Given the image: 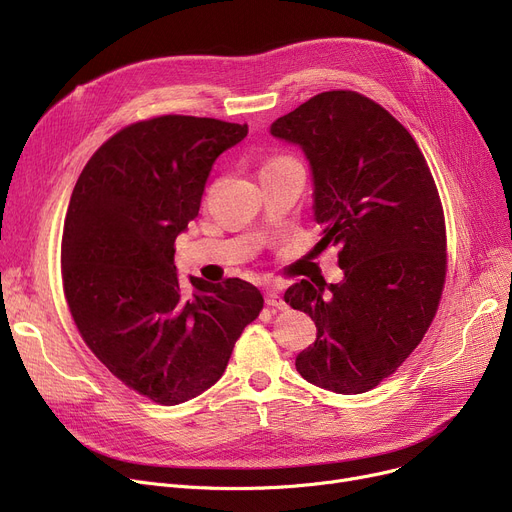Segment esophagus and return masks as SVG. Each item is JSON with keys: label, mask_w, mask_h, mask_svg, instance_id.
Listing matches in <instances>:
<instances>
[{"label": "esophagus", "mask_w": 512, "mask_h": 512, "mask_svg": "<svg viewBox=\"0 0 512 512\" xmlns=\"http://www.w3.org/2000/svg\"><path fill=\"white\" fill-rule=\"evenodd\" d=\"M265 305L272 307V309H284V307H286V303H284V299H282V294H280V288H278V286L265 288Z\"/></svg>", "instance_id": "esophagus-1"}]
</instances>
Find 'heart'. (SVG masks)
I'll use <instances>...</instances> for the list:
<instances>
[{"instance_id": "1", "label": "heart", "mask_w": 512, "mask_h": 512, "mask_svg": "<svg viewBox=\"0 0 512 512\" xmlns=\"http://www.w3.org/2000/svg\"><path fill=\"white\" fill-rule=\"evenodd\" d=\"M290 157H284V155H278V157H272L270 161H267V164L263 166V168H270V166H276V164H282V161H288Z\"/></svg>"}]
</instances>
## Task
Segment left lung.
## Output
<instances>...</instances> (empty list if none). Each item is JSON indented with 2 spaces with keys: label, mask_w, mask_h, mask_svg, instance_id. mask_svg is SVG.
I'll return each mask as SVG.
<instances>
[{
  "label": "left lung",
  "mask_w": 512,
  "mask_h": 512,
  "mask_svg": "<svg viewBox=\"0 0 512 512\" xmlns=\"http://www.w3.org/2000/svg\"><path fill=\"white\" fill-rule=\"evenodd\" d=\"M270 132L299 145L313 174L317 247H338L344 280H301L284 301L317 338L297 371L319 388L361 394L392 375L425 336L446 280L438 188L409 130L355 91H326Z\"/></svg>",
  "instance_id": "8db88e82"
}]
</instances>
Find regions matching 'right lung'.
I'll return each mask as SVG.
<instances>
[{
	"mask_svg": "<svg viewBox=\"0 0 512 512\" xmlns=\"http://www.w3.org/2000/svg\"><path fill=\"white\" fill-rule=\"evenodd\" d=\"M247 132L195 116L130 124L93 153L70 197L62 282L74 324L122 384L159 405L218 382L263 309L240 278L191 276L184 292L174 265V240L199 215L213 161Z\"/></svg>",
	"mask_w": 512,
	"mask_h": 512,
	"instance_id": "1",
	"label": "right lung"
}]
</instances>
